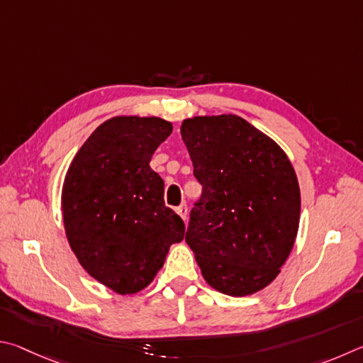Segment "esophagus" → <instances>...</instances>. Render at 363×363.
<instances>
[{"instance_id": "1", "label": "esophagus", "mask_w": 363, "mask_h": 363, "mask_svg": "<svg viewBox=\"0 0 363 363\" xmlns=\"http://www.w3.org/2000/svg\"><path fill=\"white\" fill-rule=\"evenodd\" d=\"M177 213L180 215V217H182L183 220H186V215H188V206L185 204V202H183L182 206H178V207H177Z\"/></svg>"}]
</instances>
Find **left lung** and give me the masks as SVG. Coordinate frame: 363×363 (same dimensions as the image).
Listing matches in <instances>:
<instances>
[{
  "mask_svg": "<svg viewBox=\"0 0 363 363\" xmlns=\"http://www.w3.org/2000/svg\"><path fill=\"white\" fill-rule=\"evenodd\" d=\"M180 132L202 185L186 244L215 290L255 294L274 281L295 242V170L276 142L236 114L185 119Z\"/></svg>",
  "mask_w": 363,
  "mask_h": 363,
  "instance_id": "8db88e82",
  "label": "left lung"
}]
</instances>
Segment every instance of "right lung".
Returning <instances> with one entry per match:
<instances>
[{
    "label": "right lung",
    "mask_w": 363,
    "mask_h": 363,
    "mask_svg": "<svg viewBox=\"0 0 363 363\" xmlns=\"http://www.w3.org/2000/svg\"><path fill=\"white\" fill-rule=\"evenodd\" d=\"M172 133L161 118H113L81 146L62 191L69 247L89 274L119 295L137 294L162 268L185 223L164 204V180L150 167Z\"/></svg>",
    "instance_id": "right-lung-1"
}]
</instances>
